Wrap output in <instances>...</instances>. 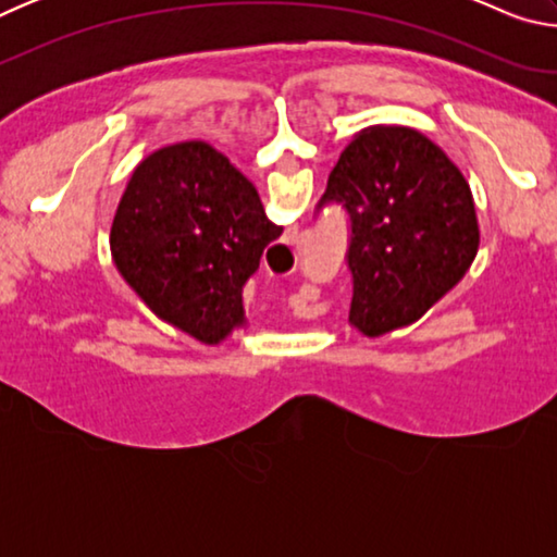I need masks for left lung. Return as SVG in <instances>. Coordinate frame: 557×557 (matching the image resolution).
Masks as SVG:
<instances>
[{
	"label": "left lung",
	"instance_id": "8db88e82",
	"mask_svg": "<svg viewBox=\"0 0 557 557\" xmlns=\"http://www.w3.org/2000/svg\"><path fill=\"white\" fill-rule=\"evenodd\" d=\"M329 203L348 215V322L366 336L418 322L465 277L479 250L467 178L410 127L358 132L329 174L317 211Z\"/></svg>",
	"mask_w": 557,
	"mask_h": 557
}]
</instances>
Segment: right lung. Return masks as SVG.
Returning a JSON list of instances; mask_svg holds the SVG:
<instances>
[{
	"instance_id": "right-lung-1",
	"label": "right lung",
	"mask_w": 557,
	"mask_h": 557,
	"mask_svg": "<svg viewBox=\"0 0 557 557\" xmlns=\"http://www.w3.org/2000/svg\"><path fill=\"white\" fill-rule=\"evenodd\" d=\"M282 235L228 157L206 143L139 162L110 231L120 275L152 312L203 344L243 324V285Z\"/></svg>"
}]
</instances>
